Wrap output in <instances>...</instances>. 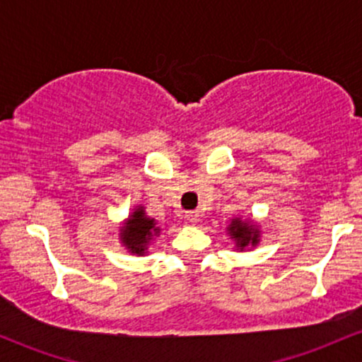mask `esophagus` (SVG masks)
<instances>
[{"label": "esophagus", "mask_w": 362, "mask_h": 362, "mask_svg": "<svg viewBox=\"0 0 362 362\" xmlns=\"http://www.w3.org/2000/svg\"><path fill=\"white\" fill-rule=\"evenodd\" d=\"M185 218H187V221H189V223L195 224V223L201 221V213H199V211H187Z\"/></svg>", "instance_id": "34e87169"}]
</instances>
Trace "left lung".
Wrapping results in <instances>:
<instances>
[{
    "label": "left lung",
    "instance_id": "1",
    "mask_svg": "<svg viewBox=\"0 0 362 362\" xmlns=\"http://www.w3.org/2000/svg\"><path fill=\"white\" fill-rule=\"evenodd\" d=\"M226 233L233 240L235 250L245 252L260 243V224L250 218L235 216L226 226Z\"/></svg>",
    "mask_w": 362,
    "mask_h": 362
}]
</instances>
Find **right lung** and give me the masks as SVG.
I'll use <instances>...</instances> for the list:
<instances>
[{"label":"right lung","mask_w":362,"mask_h":362,"mask_svg":"<svg viewBox=\"0 0 362 362\" xmlns=\"http://www.w3.org/2000/svg\"><path fill=\"white\" fill-rule=\"evenodd\" d=\"M161 233V226L155 218H149L143 204L134 206L126 221L119 228V240L129 253L144 257L149 247Z\"/></svg>","instance_id":"obj_1"}]
</instances>
